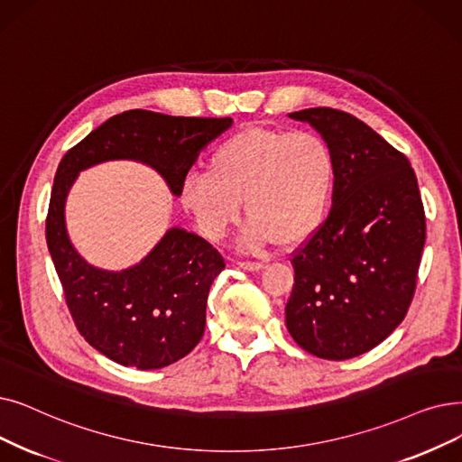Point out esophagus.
<instances>
[{"mask_svg":"<svg viewBox=\"0 0 462 462\" xmlns=\"http://www.w3.org/2000/svg\"><path fill=\"white\" fill-rule=\"evenodd\" d=\"M236 264H237L239 268L249 270V272H258V270H263V268H264V264H263V263H254V260H237Z\"/></svg>","mask_w":462,"mask_h":462,"instance_id":"1","label":"esophagus"}]
</instances>
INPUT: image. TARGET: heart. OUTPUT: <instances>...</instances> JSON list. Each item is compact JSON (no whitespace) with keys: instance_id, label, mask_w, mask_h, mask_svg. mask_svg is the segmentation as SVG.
I'll list each match as a JSON object with an SVG mask.
<instances>
[{"instance_id":"obj_1","label":"heart","mask_w":462,"mask_h":462,"mask_svg":"<svg viewBox=\"0 0 462 462\" xmlns=\"http://www.w3.org/2000/svg\"><path fill=\"white\" fill-rule=\"evenodd\" d=\"M336 187V158L315 132L245 128L220 142L208 171H190L179 199L208 239H223L249 215L239 245L263 251L304 242L328 215Z\"/></svg>"}]
</instances>
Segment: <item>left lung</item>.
<instances>
[{"mask_svg":"<svg viewBox=\"0 0 462 462\" xmlns=\"http://www.w3.org/2000/svg\"><path fill=\"white\" fill-rule=\"evenodd\" d=\"M310 123L336 158L332 209L292 253L287 328L308 353L346 360L402 323L425 247V209L410 160L356 116L313 107Z\"/></svg>","mask_w":462,"mask_h":462,"instance_id":"8db88e82","label":"left lung"}]
</instances>
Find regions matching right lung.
Masks as SVG:
<instances>
[{
  "instance_id": "1",
  "label": "right lung",
  "mask_w": 462,
  "mask_h": 462,
  "mask_svg": "<svg viewBox=\"0 0 462 462\" xmlns=\"http://www.w3.org/2000/svg\"><path fill=\"white\" fill-rule=\"evenodd\" d=\"M230 126V116L132 109L92 130L58 164L45 226L49 253L75 327L118 365L156 370L189 355L204 336L208 294L225 258L204 237L170 228L139 264L123 272L96 268L69 242L68 192L79 171L107 160H135L156 170L179 196L199 151Z\"/></svg>"
}]
</instances>
